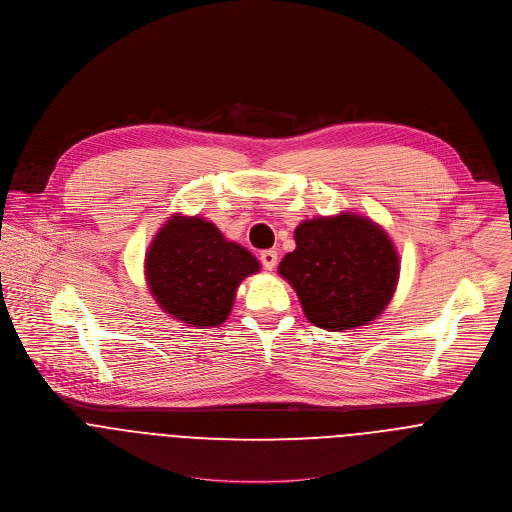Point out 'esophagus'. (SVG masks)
<instances>
[{
	"label": "esophagus",
	"mask_w": 512,
	"mask_h": 512,
	"mask_svg": "<svg viewBox=\"0 0 512 512\" xmlns=\"http://www.w3.org/2000/svg\"><path fill=\"white\" fill-rule=\"evenodd\" d=\"M260 260H262L264 268H266L268 272H272V270L276 268V264H278V252H276V250H264V252L260 254Z\"/></svg>",
	"instance_id": "obj_1"
}]
</instances>
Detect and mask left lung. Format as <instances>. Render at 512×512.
Returning a JSON list of instances; mask_svg holds the SVG:
<instances>
[{
	"label": "left lung",
	"mask_w": 512,
	"mask_h": 512,
	"mask_svg": "<svg viewBox=\"0 0 512 512\" xmlns=\"http://www.w3.org/2000/svg\"><path fill=\"white\" fill-rule=\"evenodd\" d=\"M295 250L278 266L309 323L349 331L374 321L394 297L400 256L388 232L359 213L301 220Z\"/></svg>",
	"instance_id": "left-lung-1"
}]
</instances>
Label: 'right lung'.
I'll return each instance as SVG.
<instances>
[{
  "mask_svg": "<svg viewBox=\"0 0 512 512\" xmlns=\"http://www.w3.org/2000/svg\"><path fill=\"white\" fill-rule=\"evenodd\" d=\"M260 268L252 252L211 220L181 213L159 226L144 260L147 290L159 309L193 329L220 327L242 280Z\"/></svg>",
  "mask_w": 512,
  "mask_h": 512,
  "instance_id": "obj_1",
  "label": "right lung"
}]
</instances>
